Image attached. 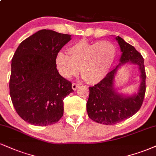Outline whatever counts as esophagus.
I'll list each match as a JSON object with an SVG mask.
<instances>
[{
	"instance_id": "obj_1",
	"label": "esophagus",
	"mask_w": 156,
	"mask_h": 156,
	"mask_svg": "<svg viewBox=\"0 0 156 156\" xmlns=\"http://www.w3.org/2000/svg\"><path fill=\"white\" fill-rule=\"evenodd\" d=\"M79 84H78V83H73V84H72V88H73V90H75V91H76V90L78 89V87H79Z\"/></svg>"
}]
</instances>
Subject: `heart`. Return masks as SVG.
I'll return each mask as SVG.
<instances>
[{
	"mask_svg": "<svg viewBox=\"0 0 156 156\" xmlns=\"http://www.w3.org/2000/svg\"><path fill=\"white\" fill-rule=\"evenodd\" d=\"M69 56L59 52L56 64L61 76L65 78L79 72L86 82L97 83L107 76L117 55L115 44L109 41L89 42L82 39L68 49Z\"/></svg>",
	"mask_w": 156,
	"mask_h": 156,
	"instance_id": "b5f03b06",
	"label": "heart"
}]
</instances>
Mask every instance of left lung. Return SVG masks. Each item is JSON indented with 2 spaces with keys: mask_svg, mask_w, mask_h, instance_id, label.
Listing matches in <instances>:
<instances>
[{
  "mask_svg": "<svg viewBox=\"0 0 156 156\" xmlns=\"http://www.w3.org/2000/svg\"><path fill=\"white\" fill-rule=\"evenodd\" d=\"M115 38L122 52L121 62L100 82L89 87V97L86 103V110L90 119L105 125L115 124L134 115L142 105L146 91L143 57L134 46L125 42L121 37ZM128 62L138 65L142 79L139 92L130 97L119 95L113 89L114 77L117 68L121 64Z\"/></svg>",
  "mask_w": 156,
  "mask_h": 156,
  "instance_id": "obj_1",
  "label": "left lung"
}]
</instances>
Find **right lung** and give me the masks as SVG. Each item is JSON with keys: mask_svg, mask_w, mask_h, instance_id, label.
Masks as SVG:
<instances>
[{"mask_svg": "<svg viewBox=\"0 0 156 156\" xmlns=\"http://www.w3.org/2000/svg\"><path fill=\"white\" fill-rule=\"evenodd\" d=\"M70 35L41 30L22 41L13 56L9 91L15 110L35 126L57 123L72 83L59 75L56 57Z\"/></svg>", "mask_w": 156, "mask_h": 156, "instance_id": "right-lung-1", "label": "right lung"}]
</instances>
